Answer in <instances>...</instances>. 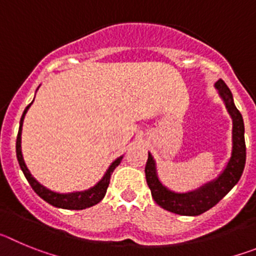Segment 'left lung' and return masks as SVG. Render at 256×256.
Here are the masks:
<instances>
[{"label": "left lung", "mask_w": 256, "mask_h": 256, "mask_svg": "<svg viewBox=\"0 0 256 256\" xmlns=\"http://www.w3.org/2000/svg\"><path fill=\"white\" fill-rule=\"evenodd\" d=\"M216 88L218 90L222 100L224 101L227 112L232 118V154L224 170L222 172L218 178L201 186L195 191L187 192V194H177L162 186L156 173L155 160L152 155L148 152L144 173H146L148 184L151 190V195L159 206L174 214L195 216L212 209L234 188V184L242 176L244 168H245L246 144L242 115L234 105L232 92L222 79H219L216 83Z\"/></svg>", "instance_id": "left-lung-1"}]
</instances>
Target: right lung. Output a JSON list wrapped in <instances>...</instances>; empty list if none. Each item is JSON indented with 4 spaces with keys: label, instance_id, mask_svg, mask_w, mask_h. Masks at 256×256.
I'll return each instance as SVG.
<instances>
[{
    "label": "right lung",
    "instance_id": "obj_1",
    "mask_svg": "<svg viewBox=\"0 0 256 256\" xmlns=\"http://www.w3.org/2000/svg\"><path fill=\"white\" fill-rule=\"evenodd\" d=\"M34 101V100H33ZM32 101L28 106L26 108L24 112L22 115V119H20V126H19V133H18L16 137V158L18 162H19L20 168H22V173L26 176V180L29 182V184L32 186V188L34 190V192L40 196V198H44L46 202L51 204L52 206L61 208V209H70V210H82L86 208H91L94 205L98 204L101 200L104 198L106 194V190L108 187V183H110V178H112V174L114 172V169L116 168L118 165L120 164L123 156L118 158L115 162H112V165L108 166V169L106 170L105 176L102 177V180L97 183L96 186H94L92 188L87 190V191L82 192H72V194H58V192H54L51 190L46 188L44 186H42L37 180H36L33 176L30 174V172L26 168L24 159H22V122H24V116H26L28 108H30V105L33 104Z\"/></svg>",
    "mask_w": 256,
    "mask_h": 256
}]
</instances>
